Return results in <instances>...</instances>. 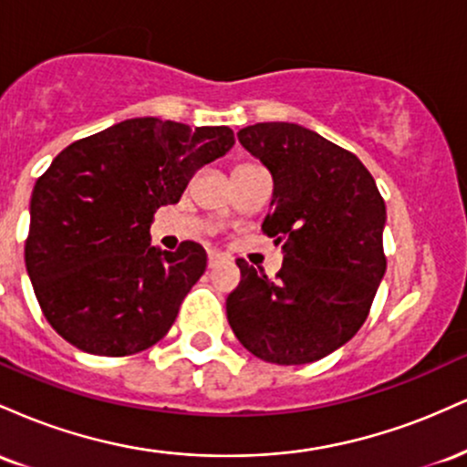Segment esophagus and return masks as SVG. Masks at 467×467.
I'll use <instances>...</instances> for the list:
<instances>
[{"instance_id": "esophagus-1", "label": "esophagus", "mask_w": 467, "mask_h": 467, "mask_svg": "<svg viewBox=\"0 0 467 467\" xmlns=\"http://www.w3.org/2000/svg\"><path fill=\"white\" fill-rule=\"evenodd\" d=\"M223 254H219V252H215V250H211L208 252V267H217L219 264H223Z\"/></svg>"}]
</instances>
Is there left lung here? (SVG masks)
<instances>
[{
  "instance_id": "left-lung-1",
  "label": "left lung",
  "mask_w": 467,
  "mask_h": 467,
  "mask_svg": "<svg viewBox=\"0 0 467 467\" xmlns=\"http://www.w3.org/2000/svg\"><path fill=\"white\" fill-rule=\"evenodd\" d=\"M241 147L270 171L264 230L281 244L276 281L237 261L228 323L252 356L307 364L358 334L387 272V206L356 155L294 122L239 130Z\"/></svg>"
}]
</instances>
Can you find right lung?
I'll list each match as a JSON object with an SVG mask.
<instances>
[{
    "label": "right lung",
    "mask_w": 467,
    "mask_h": 467,
    "mask_svg": "<svg viewBox=\"0 0 467 467\" xmlns=\"http://www.w3.org/2000/svg\"><path fill=\"white\" fill-rule=\"evenodd\" d=\"M234 144L228 127L130 118L63 149L30 197L26 270L47 323L94 356L162 340L206 270V250L151 245L153 213Z\"/></svg>",
    "instance_id": "obj_1"
}]
</instances>
